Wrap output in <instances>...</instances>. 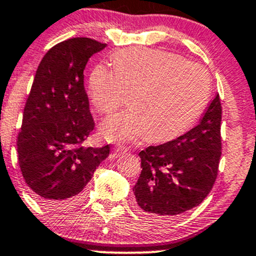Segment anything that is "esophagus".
I'll list each match as a JSON object with an SVG mask.
<instances>
[{
  "label": "esophagus",
  "instance_id": "1",
  "mask_svg": "<svg viewBox=\"0 0 256 256\" xmlns=\"http://www.w3.org/2000/svg\"><path fill=\"white\" fill-rule=\"evenodd\" d=\"M128 152V148L124 147V146H116V147L114 148V153L116 154V156H122V154L126 153Z\"/></svg>",
  "mask_w": 256,
  "mask_h": 256
}]
</instances>
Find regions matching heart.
I'll list each match as a JSON object with an SVG mask.
<instances>
[{
    "mask_svg": "<svg viewBox=\"0 0 256 256\" xmlns=\"http://www.w3.org/2000/svg\"><path fill=\"white\" fill-rule=\"evenodd\" d=\"M115 68L98 64L90 75V97L100 113L132 106L100 124L106 141L132 142L148 134L162 141L184 132L206 108L210 76L182 56L154 48H124L113 56Z\"/></svg>",
    "mask_w": 256,
    "mask_h": 256,
    "instance_id": "heart-1",
    "label": "heart"
}]
</instances>
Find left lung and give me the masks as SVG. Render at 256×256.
Instances as JSON below:
<instances>
[{
    "label": "left lung",
    "instance_id": "left-lung-1",
    "mask_svg": "<svg viewBox=\"0 0 256 256\" xmlns=\"http://www.w3.org/2000/svg\"><path fill=\"white\" fill-rule=\"evenodd\" d=\"M221 103L216 94L200 122L174 141L140 152L136 206L156 218H175L199 206L218 176L221 156Z\"/></svg>",
    "mask_w": 256,
    "mask_h": 256
}]
</instances>
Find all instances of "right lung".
Segmentation results:
<instances>
[{"label": "right lung", "mask_w": 256, "mask_h": 256, "mask_svg": "<svg viewBox=\"0 0 256 256\" xmlns=\"http://www.w3.org/2000/svg\"><path fill=\"white\" fill-rule=\"evenodd\" d=\"M106 46L92 38H69L53 46L36 70L16 146L25 184L44 206H76L98 165L109 156V144H84L94 128L84 70Z\"/></svg>", "instance_id": "obj_1"}]
</instances>
